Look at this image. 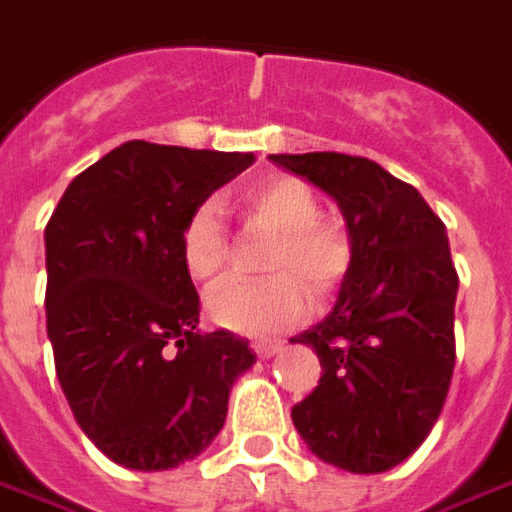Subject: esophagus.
<instances>
[{
  "instance_id": "obj_1",
  "label": "esophagus",
  "mask_w": 512,
  "mask_h": 512,
  "mask_svg": "<svg viewBox=\"0 0 512 512\" xmlns=\"http://www.w3.org/2000/svg\"><path fill=\"white\" fill-rule=\"evenodd\" d=\"M252 351H255L260 359H271V356L279 351V343H255L252 345Z\"/></svg>"
}]
</instances>
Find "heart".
<instances>
[{
	"mask_svg": "<svg viewBox=\"0 0 512 512\" xmlns=\"http://www.w3.org/2000/svg\"><path fill=\"white\" fill-rule=\"evenodd\" d=\"M249 219L277 233L268 249L266 282H227L208 296V315L230 332L268 337L296 326L310 312V296L329 299L351 266V241L340 224L321 216L315 191L290 175H268L241 194ZM230 257L227 230L216 202L189 213L180 233V260L191 277L213 285Z\"/></svg>",
	"mask_w": 512,
	"mask_h": 512,
	"instance_id": "1",
	"label": "heart"
}]
</instances>
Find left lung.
Listing matches in <instances>:
<instances>
[{"label": "left lung", "instance_id": "1", "mask_svg": "<svg viewBox=\"0 0 512 512\" xmlns=\"http://www.w3.org/2000/svg\"><path fill=\"white\" fill-rule=\"evenodd\" d=\"M271 161L334 197L351 238L334 310L290 340L310 345L323 367L290 417L323 463L386 472L428 439L452 381L458 274L447 227L414 186L370 158Z\"/></svg>", "mask_w": 512, "mask_h": 512}]
</instances>
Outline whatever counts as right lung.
I'll return each mask as SVG.
<instances>
[{"instance_id":"obj_1","label":"right lung","mask_w":512,"mask_h":512,"mask_svg":"<svg viewBox=\"0 0 512 512\" xmlns=\"http://www.w3.org/2000/svg\"><path fill=\"white\" fill-rule=\"evenodd\" d=\"M252 153L126 142L71 180L46 224V332L79 428L109 461L175 469L222 430L249 340L200 332L180 260L189 213Z\"/></svg>"}]
</instances>
